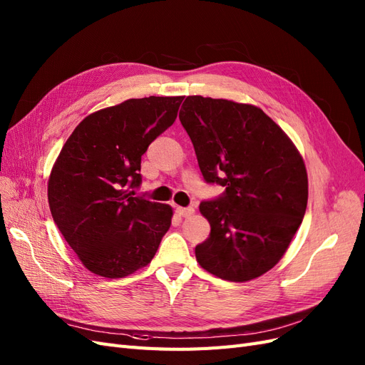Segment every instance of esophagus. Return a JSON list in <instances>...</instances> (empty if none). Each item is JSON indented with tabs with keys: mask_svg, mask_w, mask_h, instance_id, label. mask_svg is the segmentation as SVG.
Segmentation results:
<instances>
[{
	"mask_svg": "<svg viewBox=\"0 0 365 365\" xmlns=\"http://www.w3.org/2000/svg\"><path fill=\"white\" fill-rule=\"evenodd\" d=\"M175 212L178 213L181 217H187V216H192L195 213V208L193 207H176Z\"/></svg>",
	"mask_w": 365,
	"mask_h": 365,
	"instance_id": "34e87169",
	"label": "esophagus"
}]
</instances>
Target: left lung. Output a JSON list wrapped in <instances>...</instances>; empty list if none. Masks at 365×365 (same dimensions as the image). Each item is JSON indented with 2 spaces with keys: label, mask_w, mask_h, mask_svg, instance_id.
I'll list each match as a JSON object with an SVG mask.
<instances>
[{
  "label": "left lung",
  "mask_w": 365,
  "mask_h": 365,
  "mask_svg": "<svg viewBox=\"0 0 365 365\" xmlns=\"http://www.w3.org/2000/svg\"><path fill=\"white\" fill-rule=\"evenodd\" d=\"M181 109L205 182L225 187L200 205L212 230L196 245V260L224 280L260 277L282 259L303 220V158L257 106L189 96Z\"/></svg>",
  "instance_id": "obj_1"
}]
</instances>
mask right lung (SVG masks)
<instances>
[{
    "label": "right lung",
    "mask_w": 365,
    "mask_h": 365,
    "mask_svg": "<svg viewBox=\"0 0 365 365\" xmlns=\"http://www.w3.org/2000/svg\"><path fill=\"white\" fill-rule=\"evenodd\" d=\"M184 97H145L101 109L76 126L53 165L54 224L86 269L121 279L146 267L172 207L135 196L141 155L173 125Z\"/></svg>",
    "instance_id": "1"
}]
</instances>
